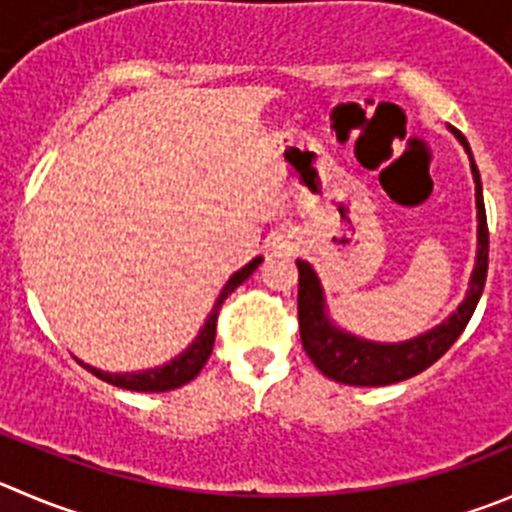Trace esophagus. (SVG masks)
<instances>
[{"instance_id":"1","label":"esophagus","mask_w":512,"mask_h":512,"mask_svg":"<svg viewBox=\"0 0 512 512\" xmlns=\"http://www.w3.org/2000/svg\"><path fill=\"white\" fill-rule=\"evenodd\" d=\"M274 248H276V251H289V248H291V243H289V241L274 243Z\"/></svg>"}]
</instances>
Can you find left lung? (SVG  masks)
<instances>
[{
  "label": "left lung",
  "mask_w": 512,
  "mask_h": 512,
  "mask_svg": "<svg viewBox=\"0 0 512 512\" xmlns=\"http://www.w3.org/2000/svg\"><path fill=\"white\" fill-rule=\"evenodd\" d=\"M455 138L470 155L472 180H475V203H478V256H475V269L470 276V289L465 301L457 306L455 314L447 316L442 324H437L430 332L420 334L415 339L397 344L369 342V339L354 337L334 326L326 316L324 289L319 284V276L311 269V264L296 259L299 266V332L301 344L311 362L316 364L324 377L334 382L352 384V387H384V384L402 382L415 374L425 372L427 367L437 362L452 344L465 332L472 311L478 306L485 289V276H488V218H485L483 203V183H480L478 165L472 160L470 145L465 135L452 128Z\"/></svg>",
  "instance_id": "1"
}]
</instances>
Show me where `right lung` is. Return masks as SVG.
I'll use <instances>...</instances> for the list:
<instances>
[{"label": "right lung", "instance_id": "right-lung-1", "mask_svg": "<svg viewBox=\"0 0 512 512\" xmlns=\"http://www.w3.org/2000/svg\"><path fill=\"white\" fill-rule=\"evenodd\" d=\"M261 261L264 259H261V256H256L251 264H246L241 271H236V274L228 279V284L223 286V291L218 294L216 306H213L211 314H208L206 324H203V329L198 332L196 342H193L186 352L178 354L175 359H170L168 364H163V367L143 369V372H125V374L115 372L113 374V372H102V369L90 367V364L80 362V359H77V362H80L87 372H92L95 377H100L102 382L115 384V387H120V389H133V392H168V389L183 387V384H188L191 379L198 377V372L203 369V364H206L208 357H211L213 342H216V321H218V309H221V304L226 301V296L231 294V291H236L238 286H241L243 281L253 274V271L259 269Z\"/></svg>", "mask_w": 512, "mask_h": 512}]
</instances>
